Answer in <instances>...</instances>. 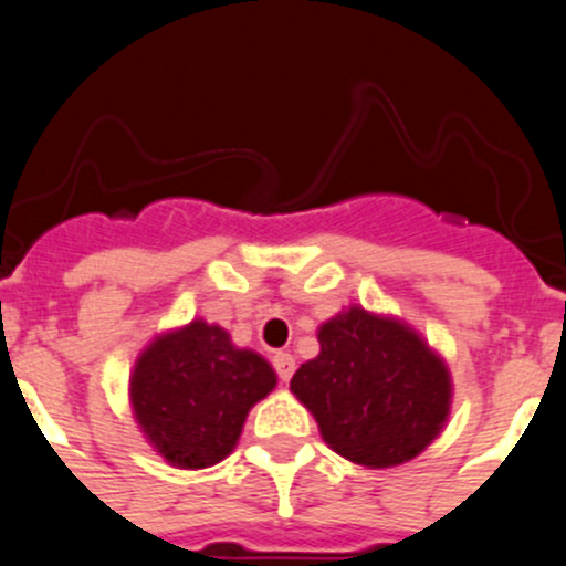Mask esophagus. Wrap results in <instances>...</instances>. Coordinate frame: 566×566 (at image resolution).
Wrapping results in <instances>:
<instances>
[{
	"instance_id": "1",
	"label": "esophagus",
	"mask_w": 566,
	"mask_h": 566,
	"mask_svg": "<svg viewBox=\"0 0 566 566\" xmlns=\"http://www.w3.org/2000/svg\"><path fill=\"white\" fill-rule=\"evenodd\" d=\"M271 361H273V369H276L279 380H282V384H287V380L293 378V373H295V358L290 356V353H276Z\"/></svg>"
}]
</instances>
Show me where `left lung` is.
Here are the masks:
<instances>
[{
    "label": "left lung",
    "mask_w": 566,
    "mask_h": 566,
    "mask_svg": "<svg viewBox=\"0 0 566 566\" xmlns=\"http://www.w3.org/2000/svg\"><path fill=\"white\" fill-rule=\"evenodd\" d=\"M319 356L290 380L342 458L389 468L424 452L449 413V373L394 319L350 310L319 328Z\"/></svg>",
    "instance_id": "1"
}]
</instances>
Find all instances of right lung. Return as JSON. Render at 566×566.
<instances>
[{
    "label": "right lung",
    "instance_id": "obj_1",
    "mask_svg": "<svg viewBox=\"0 0 566 566\" xmlns=\"http://www.w3.org/2000/svg\"><path fill=\"white\" fill-rule=\"evenodd\" d=\"M273 386L276 375L265 358L232 347L219 325L193 319L142 353L130 402L164 458L205 468L235 449L249 408Z\"/></svg>",
    "mask_w": 566,
    "mask_h": 566
}]
</instances>
